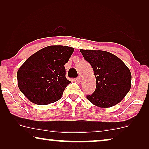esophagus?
Returning <instances> with one entry per match:
<instances>
[{"mask_svg":"<svg viewBox=\"0 0 149 149\" xmlns=\"http://www.w3.org/2000/svg\"><path fill=\"white\" fill-rule=\"evenodd\" d=\"M76 80H77V82H79V83H80L81 81V78L80 77H77V78L76 79Z\"/></svg>","mask_w":149,"mask_h":149,"instance_id":"obj_1","label":"esophagus"}]
</instances>
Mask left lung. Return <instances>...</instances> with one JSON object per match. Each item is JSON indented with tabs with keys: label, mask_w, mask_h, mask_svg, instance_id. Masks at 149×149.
<instances>
[{
	"label": "left lung",
	"mask_w": 149,
	"mask_h": 149,
	"mask_svg": "<svg viewBox=\"0 0 149 149\" xmlns=\"http://www.w3.org/2000/svg\"><path fill=\"white\" fill-rule=\"evenodd\" d=\"M91 64L96 79V88L87 98L93 105L109 108L119 103L131 88L132 74L121 59L105 51L80 49Z\"/></svg>",
	"instance_id": "1"
}]
</instances>
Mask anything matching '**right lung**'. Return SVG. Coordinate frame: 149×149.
Wrapping results in <instances>:
<instances>
[{
  "instance_id": "1",
  "label": "right lung",
  "mask_w": 149,
  "mask_h": 149,
  "mask_svg": "<svg viewBox=\"0 0 149 149\" xmlns=\"http://www.w3.org/2000/svg\"><path fill=\"white\" fill-rule=\"evenodd\" d=\"M74 52L68 46L51 45L29 57L17 72V85L30 102L46 105L59 100L70 83L64 65Z\"/></svg>"
}]
</instances>
